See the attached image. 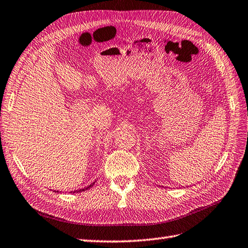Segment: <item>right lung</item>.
Segmentation results:
<instances>
[{
  "instance_id": "1",
  "label": "right lung",
  "mask_w": 248,
  "mask_h": 248,
  "mask_svg": "<svg viewBox=\"0 0 248 248\" xmlns=\"http://www.w3.org/2000/svg\"><path fill=\"white\" fill-rule=\"evenodd\" d=\"M93 184H92V185H89L88 187H85V188H84V189H80V190H78V191H84V190H85V189H88L89 188V187H92ZM76 192V191H75Z\"/></svg>"
}]
</instances>
